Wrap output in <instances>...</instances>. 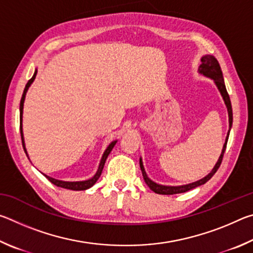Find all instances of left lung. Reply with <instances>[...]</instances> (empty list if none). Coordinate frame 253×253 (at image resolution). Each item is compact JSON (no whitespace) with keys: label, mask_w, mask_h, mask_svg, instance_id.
Returning a JSON list of instances; mask_svg holds the SVG:
<instances>
[{"label":"left lung","mask_w":253,"mask_h":253,"mask_svg":"<svg viewBox=\"0 0 253 253\" xmlns=\"http://www.w3.org/2000/svg\"><path fill=\"white\" fill-rule=\"evenodd\" d=\"M201 62H202V63H201V66L199 68V72H200L201 75L208 77V78H211L214 81V84H216L217 89H219V91L221 93L222 98H223L224 104L226 106V109H228L229 127H230V129H231V127H232V121H233L232 106H231V100H230L229 93H228V91H226L224 79H223V75H222V70H221V67L219 65V62H217V60L214 58L213 55H210V54L203 55L202 59H201ZM230 129L228 131V136H226V138H225V143L223 145V148H222V153H221V155L219 157V160H217L216 164L214 165V168L211 170V173H209L205 177L201 178V179H199V181H196L194 183L186 184V185H179V186L161 185V184H157L155 182H153L152 179L147 176L146 172H145L142 158H139V166H140V169H142V173H143V177H144L145 183L147 184L148 187L151 188L153 192H155V193H157V194H163V195H172V194L184 193V192L190 191V190H192V188H195V187H198L200 185H203V184L207 183L209 179L211 178L213 175L216 173V170L219 169V168H220V165H221V163H222V158H223L224 152H225L226 143H228V139H229Z\"/></svg>","instance_id":"8db88e82"}]
</instances>
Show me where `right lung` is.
Instances as JSON below:
<instances>
[{
	"mask_svg": "<svg viewBox=\"0 0 253 253\" xmlns=\"http://www.w3.org/2000/svg\"><path fill=\"white\" fill-rule=\"evenodd\" d=\"M37 72L38 70L36 69V71H34V75L32 76V78L30 79L28 81V84H25V88H24V91H23V95H22V98H21V101H20V131H21V138H22V145H23V148H24V152L25 154H27L28 156V152H27V148H25V144H24V137H23V130H22V115H23V105H24V99H25V95H27V91L30 85H31V84L34 81V79H36V76H37ZM117 140H114V142H111L109 144V146L106 148V151L104 152V155H102L101 160H100V163H99V168H98L96 174L93 175V176L91 178L89 179H85V181H79V182H67V181H60V179H55L53 177H50L48 176V175L43 174L44 176L49 179V181L54 184V185H57L59 187H63V188H67V190H72V191H84L87 190V188H90L93 184H95L98 178L100 177L101 175V172H102V169H104V165H105V162L107 160V157H108V155L111 152V149L114 148L115 145H116Z\"/></svg>",
	"mask_w": 253,
	"mask_h": 253,
	"instance_id": "1",
	"label": "right lung"
}]
</instances>
